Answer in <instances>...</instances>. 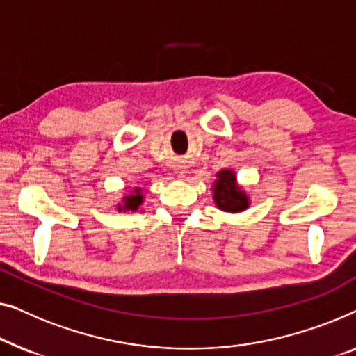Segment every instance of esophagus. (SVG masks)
<instances>
[{
	"label": "esophagus",
	"instance_id": "1",
	"mask_svg": "<svg viewBox=\"0 0 356 356\" xmlns=\"http://www.w3.org/2000/svg\"><path fill=\"white\" fill-rule=\"evenodd\" d=\"M180 174H182V172H180ZM180 177H182V176H180Z\"/></svg>",
	"mask_w": 356,
	"mask_h": 356
}]
</instances>
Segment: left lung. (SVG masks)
Here are the masks:
<instances>
[{
	"mask_svg": "<svg viewBox=\"0 0 356 356\" xmlns=\"http://www.w3.org/2000/svg\"><path fill=\"white\" fill-rule=\"evenodd\" d=\"M214 203L219 209L229 213H238L248 208V198L235 182V174L229 169H222L218 172V180L213 188Z\"/></svg>",
	"mask_w": 356,
	"mask_h": 356,
	"instance_id": "left-lung-1",
	"label": "left lung"
}]
</instances>
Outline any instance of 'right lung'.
I'll use <instances>...</instances> for the list:
<instances>
[{"label": "right lung", "instance_id": "right-lung-1", "mask_svg": "<svg viewBox=\"0 0 356 356\" xmlns=\"http://www.w3.org/2000/svg\"><path fill=\"white\" fill-rule=\"evenodd\" d=\"M143 202V197H142V190L140 188H134L132 192H130L127 197H124V204H121L119 208V211L121 209H130V211H135L140 204Z\"/></svg>", "mask_w": 356, "mask_h": 356}]
</instances>
